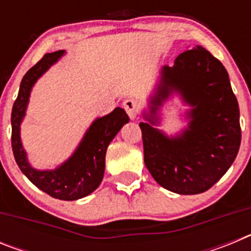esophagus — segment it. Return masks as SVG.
<instances>
[{"mask_svg":"<svg viewBox=\"0 0 251 251\" xmlns=\"http://www.w3.org/2000/svg\"><path fill=\"white\" fill-rule=\"evenodd\" d=\"M123 108L124 110L127 112V114L129 115L130 119H136L137 114H138V109H139V106L136 100H133V99H127V100H124Z\"/></svg>","mask_w":251,"mask_h":251,"instance_id":"esophagus-1","label":"esophagus"}]
</instances>
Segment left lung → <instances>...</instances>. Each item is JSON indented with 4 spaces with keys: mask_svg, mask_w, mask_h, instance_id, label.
<instances>
[{
    "mask_svg": "<svg viewBox=\"0 0 251 251\" xmlns=\"http://www.w3.org/2000/svg\"><path fill=\"white\" fill-rule=\"evenodd\" d=\"M174 91L193 109L189 127L167 137L152 127L156 110ZM148 123H139L145 163L162 187L179 195L207 191L226 174L241 142L240 112L223 64L202 46L179 54L174 66H163L150 100Z\"/></svg>",
    "mask_w": 251,
    "mask_h": 251,
    "instance_id": "1",
    "label": "left lung"
}]
</instances>
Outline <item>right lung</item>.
I'll list each match as a JSON object with an SVG mask.
<instances>
[{
    "instance_id": "obj_1",
    "label": "right lung",
    "mask_w": 251,
    "mask_h": 251,
    "mask_svg": "<svg viewBox=\"0 0 251 251\" xmlns=\"http://www.w3.org/2000/svg\"><path fill=\"white\" fill-rule=\"evenodd\" d=\"M64 52V50H59L44 55L43 59L22 77L19 95L13 103L11 114V145L16 163L31 182L51 197L73 201L88 196L100 185L105 168L106 148L121 128L129 122V118L124 109L118 106L105 117L97 118L93 122L80 145L63 165L50 171H40L31 167L20 138V124L25 117L34 84L63 56Z\"/></svg>"
}]
</instances>
